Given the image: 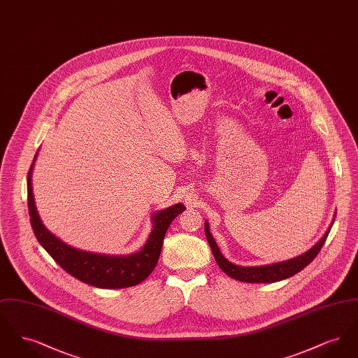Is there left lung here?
I'll use <instances>...</instances> for the list:
<instances>
[{"label": "left lung", "mask_w": 358, "mask_h": 358, "mask_svg": "<svg viewBox=\"0 0 358 358\" xmlns=\"http://www.w3.org/2000/svg\"><path fill=\"white\" fill-rule=\"evenodd\" d=\"M333 222H331V225H333ZM331 225L326 231L324 238H321L311 250H308L303 255L296 256L294 259H289L287 262H280V263L260 266V267H241V266H236V264H232L231 262H228L222 255L215 238H212V235L209 232L208 222H205V235H206L208 243L210 245V250L213 252V256H215L219 267L228 276L240 280V282H247V283H273V282L287 279L289 276L299 273L301 270H303L306 266H308L321 251V248L327 238V235L330 232Z\"/></svg>", "instance_id": "1"}]
</instances>
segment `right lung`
<instances>
[{"instance_id":"right-lung-1","label":"right lung","mask_w":358,"mask_h":358,"mask_svg":"<svg viewBox=\"0 0 358 358\" xmlns=\"http://www.w3.org/2000/svg\"><path fill=\"white\" fill-rule=\"evenodd\" d=\"M37 155V154H36ZM34 155V159H36ZM28 171V210L36 238L52 259L69 275L98 289H123L143 282L157 266L165 234L171 222L185 210L182 204L171 205L153 216L154 228L143 248L133 255L108 256L72 248L51 234L40 220L32 193V169Z\"/></svg>"}]
</instances>
